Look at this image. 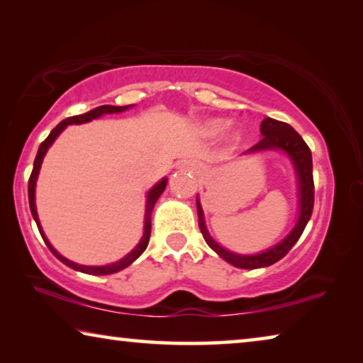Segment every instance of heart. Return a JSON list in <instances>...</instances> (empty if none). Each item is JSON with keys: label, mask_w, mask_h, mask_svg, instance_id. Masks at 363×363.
Returning <instances> with one entry per match:
<instances>
[{"label": "heart", "mask_w": 363, "mask_h": 363, "mask_svg": "<svg viewBox=\"0 0 363 363\" xmlns=\"http://www.w3.org/2000/svg\"><path fill=\"white\" fill-rule=\"evenodd\" d=\"M224 126H225V123H224L223 120H214V121H211V123H210V130H211L213 133H218V131H220V130H223Z\"/></svg>", "instance_id": "1"}]
</instances>
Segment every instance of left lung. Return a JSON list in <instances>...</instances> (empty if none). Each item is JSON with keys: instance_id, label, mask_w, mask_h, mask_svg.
I'll return each instance as SVG.
<instances>
[{"instance_id": "obj_1", "label": "left lung", "mask_w": 363, "mask_h": 363, "mask_svg": "<svg viewBox=\"0 0 363 363\" xmlns=\"http://www.w3.org/2000/svg\"><path fill=\"white\" fill-rule=\"evenodd\" d=\"M261 134L262 139L256 145L251 147L245 153H253L261 150H284L288 157L291 158L296 169V176L299 181V218L294 229L288 233V235L280 243L275 245L267 251L259 255H237L232 251L220 247L210 237L206 230L203 210L199 199H196V211H199V225L200 230L203 233L205 242L208 247L216 251V253L225 259L229 264L240 269H259L272 266L274 262L280 261L281 257L286 256L288 251L293 248V245L299 240L303 235L307 223L312 216V210H314V176H312V153L311 149L304 143V139L293 130L290 125L284 121L266 118L261 123Z\"/></svg>"}]
</instances>
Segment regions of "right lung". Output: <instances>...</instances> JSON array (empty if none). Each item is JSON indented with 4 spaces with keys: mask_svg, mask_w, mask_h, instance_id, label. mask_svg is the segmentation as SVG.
Here are the masks:
<instances>
[{
    "mask_svg": "<svg viewBox=\"0 0 363 363\" xmlns=\"http://www.w3.org/2000/svg\"><path fill=\"white\" fill-rule=\"evenodd\" d=\"M131 106H123V107H115V106H101V107H96L94 110H89V112H86L83 115H75V116H69V118H65L64 121H60L59 125L54 128V130L49 133V136L43 140L38 153H36L35 157V163H33V171L32 174H30V179H28V203H30V211H32V216L35 219L36 225H38V230L41 233L43 240L48 245V248L51 250V253L57 257L60 262H64L65 266H69L75 270H79V272H84V274H89V275H108V274H115L118 272V270H123L125 267L130 266L134 261L138 259V257L144 253L147 245H149V238H150V229H152V210L153 206H155L158 196L163 194L164 187H167V182L168 179L164 177V179L160 181L158 184H155L150 190L149 194H147V205H145V218H144V235L140 238V242L136 248H134L130 255H126L123 259L116 261L113 264H107V266H82V264H77V262H72L69 259H65L64 256H60L56 250L51 247V243L48 242V238L45 237V232H43L41 225H40V220H38V214H36V206H35V186H36V179H38V173H40V168H41V163H43V158H45L46 152L51 144L56 140V138L59 136L60 133H62L67 126L69 125H82V123H88L91 120H96L99 118L101 115L104 113H120V112H125V110L130 108Z\"/></svg>",
    "mask_w": 363,
    "mask_h": 363,
    "instance_id": "add662e5",
    "label": "right lung"
}]
</instances>
